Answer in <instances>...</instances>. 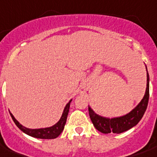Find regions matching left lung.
<instances>
[{"mask_svg":"<svg viewBox=\"0 0 157 157\" xmlns=\"http://www.w3.org/2000/svg\"><path fill=\"white\" fill-rule=\"evenodd\" d=\"M147 68V67H146ZM149 100V74L147 72V89L144 97L136 107L126 115L109 118L95 113L89 106L90 118L95 128L102 133H121L136 126L142 119Z\"/></svg>","mask_w":157,"mask_h":157,"instance_id":"1","label":"left lung"}]
</instances>
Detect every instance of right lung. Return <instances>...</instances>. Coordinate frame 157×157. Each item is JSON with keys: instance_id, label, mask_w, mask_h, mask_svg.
I'll return each instance as SVG.
<instances>
[{"instance_id": "obj_1", "label": "right lung", "mask_w": 157, "mask_h": 157, "mask_svg": "<svg viewBox=\"0 0 157 157\" xmlns=\"http://www.w3.org/2000/svg\"><path fill=\"white\" fill-rule=\"evenodd\" d=\"M71 100L67 104V105L64 108L63 110V115L59 119V121L57 122V124H54L53 126L49 127V128H39V129H31L27 128L25 127H24L23 125L19 123V122L15 118V117L13 116L11 113L10 116H11L13 121L15 122V125L19 128L22 132H24L25 133H26L29 136H31L33 137H36V138H41V139H53L56 138L59 136L62 132L64 129V126H65L66 122H67V118L68 113H69V109H70V104L71 102Z\"/></svg>"}]
</instances>
